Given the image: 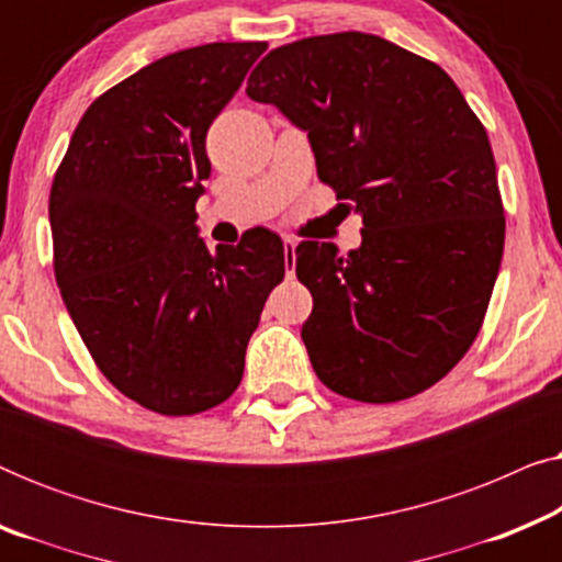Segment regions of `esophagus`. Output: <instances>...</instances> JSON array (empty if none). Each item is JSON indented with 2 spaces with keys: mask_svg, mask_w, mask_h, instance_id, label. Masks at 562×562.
Segmentation results:
<instances>
[{
  "mask_svg": "<svg viewBox=\"0 0 562 562\" xmlns=\"http://www.w3.org/2000/svg\"><path fill=\"white\" fill-rule=\"evenodd\" d=\"M283 256H286V276L291 279L296 271V240L294 237H283Z\"/></svg>",
  "mask_w": 562,
  "mask_h": 562,
  "instance_id": "1",
  "label": "esophagus"
}]
</instances>
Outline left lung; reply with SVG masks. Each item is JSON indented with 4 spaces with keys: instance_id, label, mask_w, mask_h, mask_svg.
<instances>
[{
    "instance_id": "obj_1",
    "label": "left lung",
    "mask_w": 562,
    "mask_h": 562,
    "mask_svg": "<svg viewBox=\"0 0 562 562\" xmlns=\"http://www.w3.org/2000/svg\"><path fill=\"white\" fill-rule=\"evenodd\" d=\"M245 94L306 130L319 181L363 214L348 256L296 248L314 373L366 404L435 386L479 335L504 256L486 127L440 66L366 33L281 45Z\"/></svg>"
}]
</instances>
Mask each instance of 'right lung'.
<instances>
[{"label":"right lung","instance_id":"add662e5","mask_svg":"<svg viewBox=\"0 0 562 562\" xmlns=\"http://www.w3.org/2000/svg\"><path fill=\"white\" fill-rule=\"evenodd\" d=\"M266 48L210 43L127 76L83 112L53 176V271L66 310L104 379L166 417L235 394L286 273L271 229L210 250L194 225L212 171L206 130Z\"/></svg>","mask_w":562,"mask_h":562}]
</instances>
